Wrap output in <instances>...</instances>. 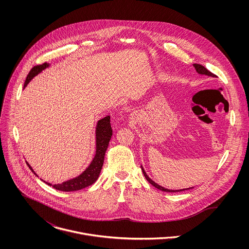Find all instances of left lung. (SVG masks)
I'll list each match as a JSON object with an SVG mask.
<instances>
[{
    "instance_id": "8db88e82",
    "label": "left lung",
    "mask_w": 249,
    "mask_h": 249,
    "mask_svg": "<svg viewBox=\"0 0 249 249\" xmlns=\"http://www.w3.org/2000/svg\"><path fill=\"white\" fill-rule=\"evenodd\" d=\"M193 66L195 67L196 71V72H197L198 74H201V75H207V76H211V77H216V75H215V74H213V73H212L211 71H208L204 66H202V65H200V64H193ZM141 169H142V174H143V176H144L145 179H146V180H147V181H148L152 186H154L155 188H157V189H159V190H161V191H163V192H167V193H177V192H182V191H186V190L193 189V188H187V189H180V190H169V189H167V188H164V187H162V186L158 185V184H157V183H155L151 178H149V177L146 175V173L144 172V170H143L142 166H141Z\"/></svg>"
}]
</instances>
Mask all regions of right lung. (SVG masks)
Listing matches in <instances>:
<instances>
[{"label":"right lung","instance_id":"right-lung-1","mask_svg":"<svg viewBox=\"0 0 249 249\" xmlns=\"http://www.w3.org/2000/svg\"><path fill=\"white\" fill-rule=\"evenodd\" d=\"M50 66H51V64L44 63L42 65H37L36 67H34L27 76V79L24 84V89L27 87V85L31 82V80L35 76L39 74L40 72H42L45 69L49 68ZM95 135H96V152H95V156H94L92 162L87 167V169L76 178L65 181L61 184L53 185V187L54 189H56L58 191H63V192H74V191H78L83 188H86V187L94 184L98 180V178L100 177V174H101V171L103 169V166H104L105 155L107 152V147H108V144H109V142L112 137V128L110 125V116H107L98 121L97 125H96ZM27 164H28L29 168L31 169V171L36 175V177H38L36 175V172L31 167V165L28 162H27ZM44 182H46V181H44ZM46 183L48 185L52 186L51 183H48V182H46Z\"/></svg>","mask_w":249,"mask_h":249}]
</instances>
